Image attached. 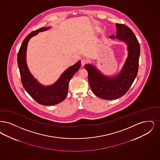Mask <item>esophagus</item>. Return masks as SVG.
Returning a JSON list of instances; mask_svg holds the SVG:
<instances>
[{
  "label": "esophagus",
  "mask_w": 160,
  "mask_h": 160,
  "mask_svg": "<svg viewBox=\"0 0 160 160\" xmlns=\"http://www.w3.org/2000/svg\"><path fill=\"white\" fill-rule=\"evenodd\" d=\"M81 66H84V65L87 62V60H86L85 58H83V59H82V60H81Z\"/></svg>",
  "instance_id": "1"
}]
</instances>
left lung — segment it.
I'll return each instance as SVG.
<instances>
[{
  "label": "left lung",
  "mask_w": 160,
  "mask_h": 160,
  "mask_svg": "<svg viewBox=\"0 0 160 160\" xmlns=\"http://www.w3.org/2000/svg\"><path fill=\"white\" fill-rule=\"evenodd\" d=\"M116 36H111L112 39H117L127 45L128 57L120 72L113 77L104 75L95 66L85 65L88 74L91 89L98 97L105 100H114L124 96L129 90L136 78L140 48L139 42L132 30L122 24H116Z\"/></svg>",
  "instance_id": "8db88e82"
}]
</instances>
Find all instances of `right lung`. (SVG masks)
I'll list each match as a JSON object with an SVG mask.
<instances>
[{"label":"right lung","instance_id":"obj_1","mask_svg":"<svg viewBox=\"0 0 160 160\" xmlns=\"http://www.w3.org/2000/svg\"><path fill=\"white\" fill-rule=\"evenodd\" d=\"M49 28H41L28 35L22 43L17 56V62L23 87L36 102L46 106L58 104L64 100L68 95L70 80L81 66V61H78L66 70L55 83L48 86L41 84L32 75L26 62L28 42L39 32L48 30Z\"/></svg>","mask_w":160,"mask_h":160}]
</instances>
